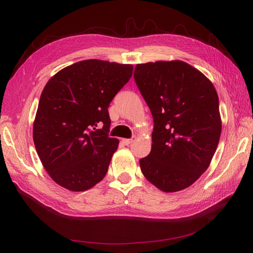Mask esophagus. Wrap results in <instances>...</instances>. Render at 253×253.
<instances>
[{"label":"esophagus","mask_w":253,"mask_h":253,"mask_svg":"<svg viewBox=\"0 0 253 253\" xmlns=\"http://www.w3.org/2000/svg\"><path fill=\"white\" fill-rule=\"evenodd\" d=\"M134 140H135V137H133V138H129V139H122V142H124L126 145H128L132 142H134Z\"/></svg>","instance_id":"obj_1"}]
</instances>
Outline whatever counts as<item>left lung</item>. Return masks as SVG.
Instances as JSON below:
<instances>
[{"mask_svg": "<svg viewBox=\"0 0 253 253\" xmlns=\"http://www.w3.org/2000/svg\"><path fill=\"white\" fill-rule=\"evenodd\" d=\"M134 79L154 120L144 177L164 192L190 187L208 169L221 132L212 82L183 61L137 64Z\"/></svg>", "mask_w": 253, "mask_h": 253, "instance_id": "obj_1", "label": "left lung"}]
</instances>
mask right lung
I'll use <instances>...</instances> for the list:
<instances>
[{"label":"right lung","instance_id":"right-lung-1","mask_svg":"<svg viewBox=\"0 0 253 253\" xmlns=\"http://www.w3.org/2000/svg\"><path fill=\"white\" fill-rule=\"evenodd\" d=\"M132 74L131 64L83 60L44 86L33 136L43 167L59 186L81 192L103 179L119 144L108 134V108Z\"/></svg>","mask_w":253,"mask_h":253}]
</instances>
